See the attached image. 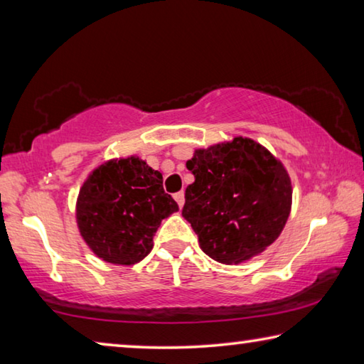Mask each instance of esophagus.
Here are the masks:
<instances>
[{"instance_id":"34e87169","label":"esophagus","mask_w":364,"mask_h":364,"mask_svg":"<svg viewBox=\"0 0 364 364\" xmlns=\"http://www.w3.org/2000/svg\"><path fill=\"white\" fill-rule=\"evenodd\" d=\"M173 197H175V200H176L178 205H180V207L184 205V193H183V191H180V193H176Z\"/></svg>"}]
</instances>
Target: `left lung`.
I'll use <instances>...</instances> for the list:
<instances>
[{
  "mask_svg": "<svg viewBox=\"0 0 364 364\" xmlns=\"http://www.w3.org/2000/svg\"><path fill=\"white\" fill-rule=\"evenodd\" d=\"M194 183L184 193L183 217L200 249L220 263H241L273 244L291 213L286 168L249 138L196 151L188 160Z\"/></svg>",
  "mask_w": 364,
  "mask_h": 364,
  "instance_id": "1",
  "label": "left lung"
}]
</instances>
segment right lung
I'll return each instance as SVG.
<instances>
[{
	"label": "right lung",
	"instance_id": "obj_1",
	"mask_svg": "<svg viewBox=\"0 0 364 364\" xmlns=\"http://www.w3.org/2000/svg\"><path fill=\"white\" fill-rule=\"evenodd\" d=\"M162 175L138 157L101 165L80 189L77 221L95 254L114 264H134L152 249L160 221L178 210Z\"/></svg>",
	"mask_w": 364,
	"mask_h": 364
}]
</instances>
